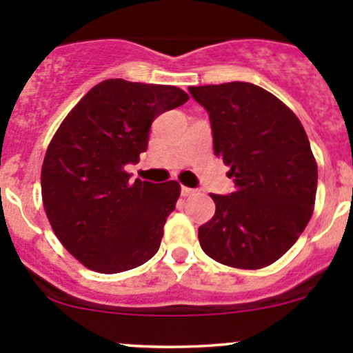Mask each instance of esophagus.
<instances>
[{"instance_id": "obj_1", "label": "esophagus", "mask_w": 353, "mask_h": 353, "mask_svg": "<svg viewBox=\"0 0 353 353\" xmlns=\"http://www.w3.org/2000/svg\"><path fill=\"white\" fill-rule=\"evenodd\" d=\"M194 193H196V191L191 190V188H186V186L181 188V194H183V196H191V194H194Z\"/></svg>"}]
</instances>
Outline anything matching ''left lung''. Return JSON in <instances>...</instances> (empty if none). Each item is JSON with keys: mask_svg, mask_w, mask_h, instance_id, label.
<instances>
[{"mask_svg": "<svg viewBox=\"0 0 353 353\" xmlns=\"http://www.w3.org/2000/svg\"><path fill=\"white\" fill-rule=\"evenodd\" d=\"M206 109L213 152L230 167L236 191L212 194L215 215L198 229L201 249L241 270L272 265L311 220L318 165L301 121L258 85L190 87Z\"/></svg>", "mask_w": 353, "mask_h": 353, "instance_id": "1", "label": "left lung"}]
</instances>
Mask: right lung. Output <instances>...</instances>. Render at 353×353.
Here are the masks:
<instances>
[{
    "mask_svg": "<svg viewBox=\"0 0 353 353\" xmlns=\"http://www.w3.org/2000/svg\"><path fill=\"white\" fill-rule=\"evenodd\" d=\"M188 99L172 85L110 78L71 109L52 137L41 172L46 215L87 268L121 273L159 251L179 183H130L124 167L147 150L155 117Z\"/></svg>",
    "mask_w": 353,
    "mask_h": 353,
    "instance_id": "1",
    "label": "right lung"
}]
</instances>
